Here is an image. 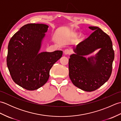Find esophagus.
I'll return each mask as SVG.
<instances>
[{"label": "esophagus", "mask_w": 121, "mask_h": 121, "mask_svg": "<svg viewBox=\"0 0 121 121\" xmlns=\"http://www.w3.org/2000/svg\"><path fill=\"white\" fill-rule=\"evenodd\" d=\"M71 52V50L69 49H65V51H64V53H65V55H70Z\"/></svg>", "instance_id": "esophagus-1"}]
</instances>
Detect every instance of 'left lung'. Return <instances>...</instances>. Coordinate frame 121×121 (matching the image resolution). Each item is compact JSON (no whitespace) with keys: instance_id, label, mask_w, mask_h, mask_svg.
<instances>
[{"instance_id":"obj_1","label":"left lung","mask_w":121,"mask_h":121,"mask_svg":"<svg viewBox=\"0 0 121 121\" xmlns=\"http://www.w3.org/2000/svg\"><path fill=\"white\" fill-rule=\"evenodd\" d=\"M94 30L88 37L74 48V53L69 60V77L76 87L86 91L99 88L108 81L112 73L114 52L108 35L97 26H89ZM97 49L95 56L86 58Z\"/></svg>"}]
</instances>
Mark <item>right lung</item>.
<instances>
[{"label": "right lung", "mask_w": 121, "mask_h": 121, "mask_svg": "<svg viewBox=\"0 0 121 121\" xmlns=\"http://www.w3.org/2000/svg\"><path fill=\"white\" fill-rule=\"evenodd\" d=\"M48 27L43 24H26L9 41L7 65L10 74L15 83L29 91L46 83L51 68L62 55L61 50L39 52Z\"/></svg>", "instance_id": "add662e5"}]
</instances>
